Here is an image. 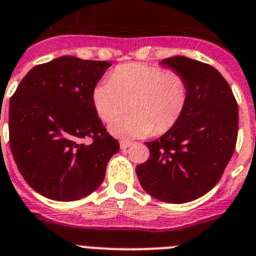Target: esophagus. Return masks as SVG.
Segmentation results:
<instances>
[{
	"mask_svg": "<svg viewBox=\"0 0 256 256\" xmlns=\"http://www.w3.org/2000/svg\"><path fill=\"white\" fill-rule=\"evenodd\" d=\"M130 145H132V144H130V141H120V149H128Z\"/></svg>",
	"mask_w": 256,
	"mask_h": 256,
	"instance_id": "obj_1",
	"label": "esophagus"
}]
</instances>
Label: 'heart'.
I'll use <instances>...</instances> for the list:
<instances>
[{
  "label": "heart",
  "instance_id": "1",
  "mask_svg": "<svg viewBox=\"0 0 256 256\" xmlns=\"http://www.w3.org/2000/svg\"><path fill=\"white\" fill-rule=\"evenodd\" d=\"M92 98L104 122H112L130 106L132 114L116 118L108 130L120 138H142L154 130L167 132L178 123L186 106L188 85L178 72L156 66L126 64L98 82Z\"/></svg>",
  "mask_w": 256,
  "mask_h": 256
}]
</instances>
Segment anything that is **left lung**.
Wrapping results in <instances>:
<instances>
[{"mask_svg": "<svg viewBox=\"0 0 256 256\" xmlns=\"http://www.w3.org/2000/svg\"><path fill=\"white\" fill-rule=\"evenodd\" d=\"M185 78L188 102L171 130L146 142L149 159L136 167L144 190L159 200L186 203L208 193L234 152L238 106L212 66L182 56L159 62Z\"/></svg>", "mask_w": 256, "mask_h": 256, "instance_id": "8db88e82", "label": "left lung"}]
</instances>
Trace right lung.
I'll list each match as a JSON object with an SVG mask.
<instances>
[{
    "instance_id": "right-lung-1",
    "label": "right lung",
    "mask_w": 256,
    "mask_h": 256,
    "mask_svg": "<svg viewBox=\"0 0 256 256\" xmlns=\"http://www.w3.org/2000/svg\"><path fill=\"white\" fill-rule=\"evenodd\" d=\"M111 66L63 56L34 66L8 104L10 149L19 172L49 200H82L104 178L119 142L106 132L92 93ZM92 142L85 144L84 140Z\"/></svg>"
}]
</instances>
